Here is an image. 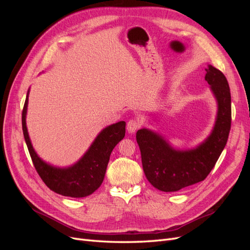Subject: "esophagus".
<instances>
[{
    "label": "esophagus",
    "mask_w": 250,
    "mask_h": 250,
    "mask_svg": "<svg viewBox=\"0 0 250 250\" xmlns=\"http://www.w3.org/2000/svg\"><path fill=\"white\" fill-rule=\"evenodd\" d=\"M139 127H140V121L138 119H131L128 121V123H127L128 132L133 133L139 129Z\"/></svg>",
    "instance_id": "esophagus-1"
}]
</instances>
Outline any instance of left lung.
Wrapping results in <instances>:
<instances>
[{
  "label": "left lung",
  "mask_w": 250,
  "mask_h": 250,
  "mask_svg": "<svg viewBox=\"0 0 250 250\" xmlns=\"http://www.w3.org/2000/svg\"><path fill=\"white\" fill-rule=\"evenodd\" d=\"M206 80L218 101V116L209 137L196 149L176 151L160 135L138 130L143 170L149 183L164 192H176L204 180L215 167L226 145L231 125V98L224 74L213 65L206 69Z\"/></svg>",
  "instance_id": "8db88e82"
}]
</instances>
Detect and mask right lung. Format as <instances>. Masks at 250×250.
Instances as JSON below:
<instances>
[{
	"label": "right lung",
	"instance_id": "add662e5",
	"mask_svg": "<svg viewBox=\"0 0 250 250\" xmlns=\"http://www.w3.org/2000/svg\"><path fill=\"white\" fill-rule=\"evenodd\" d=\"M28 96L21 112L22 133L36 172L46 186L57 194L67 197H85L102 184L112 149L125 137L124 121L103 129L81 160L66 169H58L43 163L37 156L30 142L26 127Z\"/></svg>",
	"mask_w": 250,
	"mask_h": 250
}]
</instances>
